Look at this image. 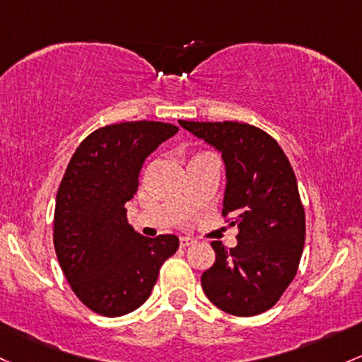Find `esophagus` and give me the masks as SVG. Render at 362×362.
I'll list each match as a JSON object with an SVG mask.
<instances>
[{"label":"esophagus","mask_w":362,"mask_h":362,"mask_svg":"<svg viewBox=\"0 0 362 362\" xmlns=\"http://www.w3.org/2000/svg\"><path fill=\"white\" fill-rule=\"evenodd\" d=\"M190 244H194V239H190V237H180V247H187Z\"/></svg>","instance_id":"34e87169"}]
</instances>
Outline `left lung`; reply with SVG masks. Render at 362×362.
<instances>
[{
    "label": "left lung",
    "mask_w": 362,
    "mask_h": 362,
    "mask_svg": "<svg viewBox=\"0 0 362 362\" xmlns=\"http://www.w3.org/2000/svg\"><path fill=\"white\" fill-rule=\"evenodd\" d=\"M178 123L221 154V213L239 228L235 247L211 244L216 261L202 273V291L228 315H261L291 285L304 249L305 216L291 161L275 139L247 123Z\"/></svg>",
    "instance_id": "obj_1"
}]
</instances>
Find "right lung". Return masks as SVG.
I'll use <instances>...</instances> for the list:
<instances>
[{
	"mask_svg": "<svg viewBox=\"0 0 362 362\" xmlns=\"http://www.w3.org/2000/svg\"><path fill=\"white\" fill-rule=\"evenodd\" d=\"M178 132L163 122L94 130L63 175L54 206V251L71 291L90 311L123 316L148 300L177 235L142 237L127 221L146 158Z\"/></svg>",
	"mask_w": 362,
	"mask_h": 362,
	"instance_id": "add662e5",
	"label": "right lung"
}]
</instances>
